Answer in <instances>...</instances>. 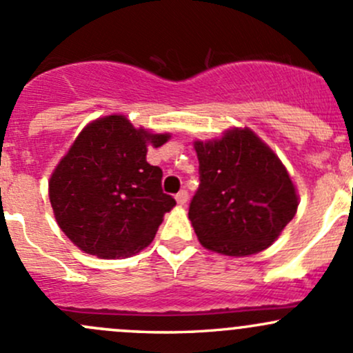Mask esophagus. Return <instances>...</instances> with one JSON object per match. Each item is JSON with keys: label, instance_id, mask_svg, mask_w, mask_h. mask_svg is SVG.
<instances>
[{"label": "esophagus", "instance_id": "1", "mask_svg": "<svg viewBox=\"0 0 353 353\" xmlns=\"http://www.w3.org/2000/svg\"><path fill=\"white\" fill-rule=\"evenodd\" d=\"M176 201H177V205H186V201H188V191L186 189H183V191H179L176 194Z\"/></svg>", "mask_w": 353, "mask_h": 353}]
</instances>
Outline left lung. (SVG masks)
I'll return each instance as SVG.
<instances>
[{"mask_svg":"<svg viewBox=\"0 0 353 353\" xmlns=\"http://www.w3.org/2000/svg\"><path fill=\"white\" fill-rule=\"evenodd\" d=\"M194 148L199 188L189 220L203 247L233 257L269 247L298 210L294 184L277 155L248 128Z\"/></svg>","mask_w":353,"mask_h":353,"instance_id":"1","label":"left lung"}]
</instances>
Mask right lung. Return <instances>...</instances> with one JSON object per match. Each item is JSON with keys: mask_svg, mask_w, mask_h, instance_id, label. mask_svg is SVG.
<instances>
[{"mask_svg": "<svg viewBox=\"0 0 353 353\" xmlns=\"http://www.w3.org/2000/svg\"><path fill=\"white\" fill-rule=\"evenodd\" d=\"M167 139L120 114L79 133L49 183L55 220L70 242L96 257L123 259L154 240L176 199L162 191V169L147 162V145Z\"/></svg>", "mask_w": 353, "mask_h": 353, "instance_id": "add662e5", "label": "right lung"}]
</instances>
